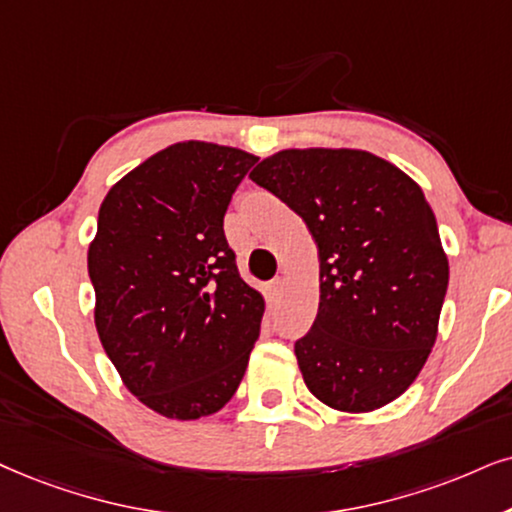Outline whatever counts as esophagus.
I'll return each instance as SVG.
<instances>
[{"label":"esophagus","instance_id":"obj_1","mask_svg":"<svg viewBox=\"0 0 512 512\" xmlns=\"http://www.w3.org/2000/svg\"><path fill=\"white\" fill-rule=\"evenodd\" d=\"M283 283H286V281H283L281 276L274 278V281L269 283V295L274 297V300H278V297H281V293H283Z\"/></svg>","mask_w":512,"mask_h":512}]
</instances>
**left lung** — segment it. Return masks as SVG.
Listing matches in <instances>:
<instances>
[{
    "instance_id": "8db88e82",
    "label": "left lung",
    "mask_w": 512,
    "mask_h": 512,
    "mask_svg": "<svg viewBox=\"0 0 512 512\" xmlns=\"http://www.w3.org/2000/svg\"><path fill=\"white\" fill-rule=\"evenodd\" d=\"M250 179L297 212L319 248V312L295 342L309 392L349 413L390 404L428 361L449 286L420 186L354 148H288Z\"/></svg>"
}]
</instances>
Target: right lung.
Segmentation results:
<instances>
[{
	"label": "right lung",
	"mask_w": 512,
	"mask_h": 512,
	"mask_svg": "<svg viewBox=\"0 0 512 512\" xmlns=\"http://www.w3.org/2000/svg\"><path fill=\"white\" fill-rule=\"evenodd\" d=\"M257 155L184 141L108 191L89 245L94 321L127 390L165 418L217 413L241 385L264 300L238 274L224 215Z\"/></svg>",
	"instance_id": "add662e5"
}]
</instances>
